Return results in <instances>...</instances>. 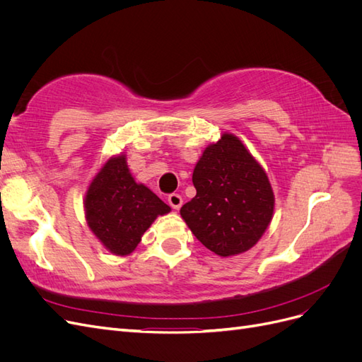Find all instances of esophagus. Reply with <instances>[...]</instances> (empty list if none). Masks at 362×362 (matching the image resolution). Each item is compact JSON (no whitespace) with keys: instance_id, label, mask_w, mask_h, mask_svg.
<instances>
[{"instance_id":"esophagus-1","label":"esophagus","mask_w":362,"mask_h":362,"mask_svg":"<svg viewBox=\"0 0 362 362\" xmlns=\"http://www.w3.org/2000/svg\"><path fill=\"white\" fill-rule=\"evenodd\" d=\"M168 202H169V205L173 208V210H180L181 205H182L181 194H178V193L169 194V196H168Z\"/></svg>"}]
</instances>
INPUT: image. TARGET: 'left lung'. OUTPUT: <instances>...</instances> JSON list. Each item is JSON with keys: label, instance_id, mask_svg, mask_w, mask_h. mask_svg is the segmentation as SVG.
I'll return each instance as SVG.
<instances>
[{"label": "left lung", "instance_id": "left-lung-1", "mask_svg": "<svg viewBox=\"0 0 362 362\" xmlns=\"http://www.w3.org/2000/svg\"><path fill=\"white\" fill-rule=\"evenodd\" d=\"M194 198L181 217L199 242L218 257L243 254L266 233L273 194L266 170L234 134L208 145L193 170Z\"/></svg>", "mask_w": 362, "mask_h": 362}]
</instances>
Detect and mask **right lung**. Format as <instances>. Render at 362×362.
Wrapping results in <instances>:
<instances>
[{
  "instance_id": "right-lung-1",
  "label": "right lung",
  "mask_w": 362,
  "mask_h": 362,
  "mask_svg": "<svg viewBox=\"0 0 362 362\" xmlns=\"http://www.w3.org/2000/svg\"><path fill=\"white\" fill-rule=\"evenodd\" d=\"M86 221L90 231L112 254L125 257L158 216L170 211L146 185L129 173L127 156L107 160L84 196Z\"/></svg>"
}]
</instances>
